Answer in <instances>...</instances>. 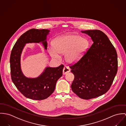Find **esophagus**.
Returning <instances> with one entry per match:
<instances>
[{"instance_id": "obj_1", "label": "esophagus", "mask_w": 126, "mask_h": 126, "mask_svg": "<svg viewBox=\"0 0 126 126\" xmlns=\"http://www.w3.org/2000/svg\"><path fill=\"white\" fill-rule=\"evenodd\" d=\"M70 68L67 67V66H65L64 68H63V74L64 75L66 74V73H67L68 72H70Z\"/></svg>"}]
</instances>
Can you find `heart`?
I'll return each mask as SVG.
<instances>
[{
  "mask_svg": "<svg viewBox=\"0 0 126 126\" xmlns=\"http://www.w3.org/2000/svg\"><path fill=\"white\" fill-rule=\"evenodd\" d=\"M87 39L80 36L65 34L55 39L53 43V49L50 53L52 57L59 58V55L65 54V59L69 63H74L82 58L89 47Z\"/></svg>",
  "mask_w": 126,
  "mask_h": 126,
  "instance_id": "heart-1",
  "label": "heart"
}]
</instances>
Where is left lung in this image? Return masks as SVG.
<instances>
[{
	"label": "left lung",
	"instance_id": "1",
	"mask_svg": "<svg viewBox=\"0 0 126 126\" xmlns=\"http://www.w3.org/2000/svg\"><path fill=\"white\" fill-rule=\"evenodd\" d=\"M91 37L93 44L83 57L70 66L74 79L72 91L85 100L106 94L117 71V55L107 35L100 30L81 31Z\"/></svg>",
	"mask_w": 126,
	"mask_h": 126
}]
</instances>
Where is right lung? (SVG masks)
I'll return each mask as SVG.
<instances>
[{
	"instance_id": "obj_1",
	"label": "right lung",
	"mask_w": 126,
	"mask_h": 126,
	"mask_svg": "<svg viewBox=\"0 0 126 126\" xmlns=\"http://www.w3.org/2000/svg\"><path fill=\"white\" fill-rule=\"evenodd\" d=\"M49 32L47 29L29 30L20 36L11 51L10 64L12 80L19 92L29 99L41 100L48 98L54 92L57 80L62 75L63 65L57 68L47 67L35 78L25 77L21 70L20 56L25 44L42 43L47 49L46 40Z\"/></svg>"
}]
</instances>
